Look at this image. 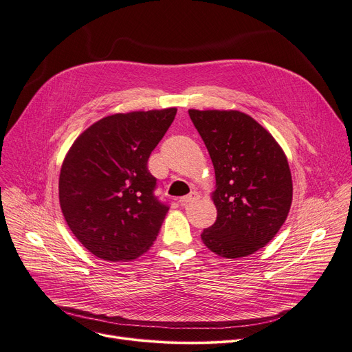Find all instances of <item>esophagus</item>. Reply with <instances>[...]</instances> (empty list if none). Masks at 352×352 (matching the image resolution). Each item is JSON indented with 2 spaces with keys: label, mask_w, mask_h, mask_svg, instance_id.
I'll list each match as a JSON object with an SVG mask.
<instances>
[{
  "label": "esophagus",
  "mask_w": 352,
  "mask_h": 352,
  "mask_svg": "<svg viewBox=\"0 0 352 352\" xmlns=\"http://www.w3.org/2000/svg\"><path fill=\"white\" fill-rule=\"evenodd\" d=\"M198 192H195V191H192V192H190L188 195H186V197H181L179 198V204L181 206H188V204H191V202H194L195 199H198Z\"/></svg>",
  "instance_id": "34e87169"
}]
</instances>
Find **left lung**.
<instances>
[{"mask_svg":"<svg viewBox=\"0 0 352 352\" xmlns=\"http://www.w3.org/2000/svg\"><path fill=\"white\" fill-rule=\"evenodd\" d=\"M210 153L217 190L215 223L201 239L224 258H241L267 245L285 223L292 201L287 157L267 129L239 111L190 109Z\"/></svg>","mask_w":352,"mask_h":352,"instance_id":"1","label":"left lung"}]
</instances>
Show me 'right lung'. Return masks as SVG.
Masks as SVG:
<instances>
[{
	"label": "right lung",
	"instance_id": "right-lung-1",
	"mask_svg": "<svg viewBox=\"0 0 352 352\" xmlns=\"http://www.w3.org/2000/svg\"><path fill=\"white\" fill-rule=\"evenodd\" d=\"M177 108L105 117L76 140L60 173V206L78 241L105 261H131L146 252L168 204L154 194L148 158Z\"/></svg>",
	"mask_w": 352,
	"mask_h": 352
}]
</instances>
